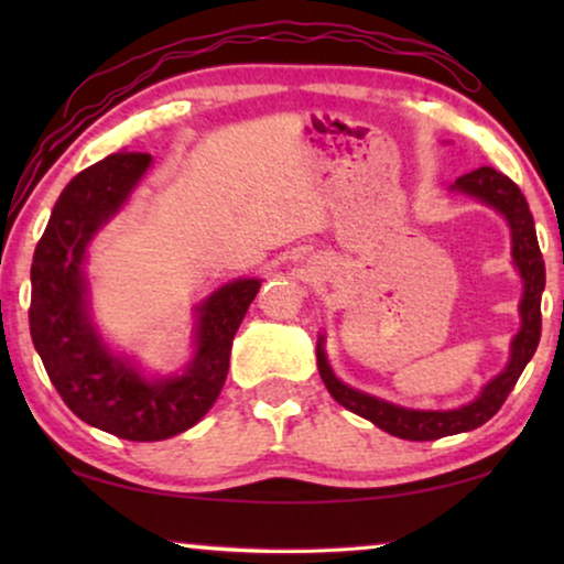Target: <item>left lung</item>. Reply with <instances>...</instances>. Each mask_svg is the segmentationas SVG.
<instances>
[{
  "label": "left lung",
  "mask_w": 564,
  "mask_h": 564,
  "mask_svg": "<svg viewBox=\"0 0 564 564\" xmlns=\"http://www.w3.org/2000/svg\"><path fill=\"white\" fill-rule=\"evenodd\" d=\"M452 192H459V195H467L477 199V203L492 207V210L503 215L508 228H511V257L513 267L521 274L523 295L519 303L521 328L511 341V359H508V365L469 403L452 408V411H415V408L395 405L390 400L349 388V384L338 380L328 365L326 346H323L326 336L321 334L318 346H315L318 372L336 403L344 405L346 411L361 415V419L372 421L377 429L388 431V434L398 438H408V442H434V438L442 436L465 434V431L480 429L485 421H490L500 411V405L506 403L513 384L519 382L523 367L534 357L539 336H542L544 259L542 251H539L534 218L529 213L527 197L521 195V189L506 174L490 166H480L475 172L459 176L452 184Z\"/></svg>",
  "instance_id": "left-lung-1"
}]
</instances>
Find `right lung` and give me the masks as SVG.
<instances>
[{
    "label": "right lung",
    "instance_id": "right-lung-1",
    "mask_svg": "<svg viewBox=\"0 0 564 564\" xmlns=\"http://www.w3.org/2000/svg\"><path fill=\"white\" fill-rule=\"evenodd\" d=\"M149 153H112L76 174L53 205L30 267V336L64 403L84 423L128 442H161L195 426L218 400L230 346L261 280L223 284L195 307V351L182 372L145 375L115 354L91 321L87 249L151 166Z\"/></svg>",
    "mask_w": 564,
    "mask_h": 564
}]
</instances>
